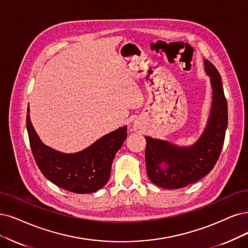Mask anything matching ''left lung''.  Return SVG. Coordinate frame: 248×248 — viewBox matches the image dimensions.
I'll list each match as a JSON object with an SVG mask.
<instances>
[{
    "mask_svg": "<svg viewBox=\"0 0 248 248\" xmlns=\"http://www.w3.org/2000/svg\"><path fill=\"white\" fill-rule=\"evenodd\" d=\"M204 65L212 80L213 104L206 129L199 140L191 147L182 148L150 137L145 138L147 175L159 187L179 189L193 184L214 169L221 154L228 125L227 100L218 71L208 60H204Z\"/></svg>",
    "mask_w": 248,
    "mask_h": 248,
    "instance_id": "8db88e82",
    "label": "left lung"
}]
</instances>
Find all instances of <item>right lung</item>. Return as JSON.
<instances>
[{"instance_id":"add662e5","label":"right lung","mask_w":248,"mask_h":248,"mask_svg":"<svg viewBox=\"0 0 248 248\" xmlns=\"http://www.w3.org/2000/svg\"><path fill=\"white\" fill-rule=\"evenodd\" d=\"M27 109L26 129L34 160L55 185L75 193H92L107 184L111 164L126 138V126L96 141L78 153L64 154L46 146L36 135Z\"/></svg>"}]
</instances>
